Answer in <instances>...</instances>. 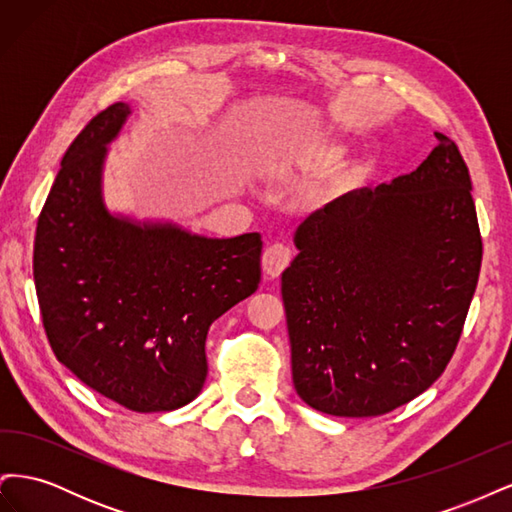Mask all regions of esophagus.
Wrapping results in <instances>:
<instances>
[{
    "label": "esophagus",
    "instance_id": "1",
    "mask_svg": "<svg viewBox=\"0 0 512 512\" xmlns=\"http://www.w3.org/2000/svg\"><path fill=\"white\" fill-rule=\"evenodd\" d=\"M292 252L286 243H273L269 245L265 254H262V271H265L267 277H280L282 271L290 265Z\"/></svg>",
    "mask_w": 512,
    "mask_h": 512
}]
</instances>
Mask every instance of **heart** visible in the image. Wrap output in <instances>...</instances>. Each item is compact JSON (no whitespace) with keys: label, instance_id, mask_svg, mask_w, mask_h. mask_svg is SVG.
Returning <instances> with one entry per match:
<instances>
[{"label":"heart","instance_id":"heart-1","mask_svg":"<svg viewBox=\"0 0 512 512\" xmlns=\"http://www.w3.org/2000/svg\"><path fill=\"white\" fill-rule=\"evenodd\" d=\"M333 153H339V149H335V151H333Z\"/></svg>","mask_w":512,"mask_h":512}]
</instances>
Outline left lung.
<instances>
[{
	"label": "left lung",
	"instance_id": "1",
	"mask_svg": "<svg viewBox=\"0 0 512 512\" xmlns=\"http://www.w3.org/2000/svg\"><path fill=\"white\" fill-rule=\"evenodd\" d=\"M354 190L294 232L282 273L297 395L331 416H380L427 391L457 348L483 241L457 145Z\"/></svg>",
	"mask_w": 512,
	"mask_h": 512
}]
</instances>
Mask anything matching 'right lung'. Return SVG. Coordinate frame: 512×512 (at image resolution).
<instances>
[{
    "label": "right lung",
    "instance_id": "1",
    "mask_svg": "<svg viewBox=\"0 0 512 512\" xmlns=\"http://www.w3.org/2000/svg\"><path fill=\"white\" fill-rule=\"evenodd\" d=\"M130 113L108 106L68 147L38 218L34 282L59 363L123 408L168 412L203 391L207 331L256 292L262 239L108 211L104 162Z\"/></svg>",
    "mask_w": 512,
    "mask_h": 512
}]
</instances>
